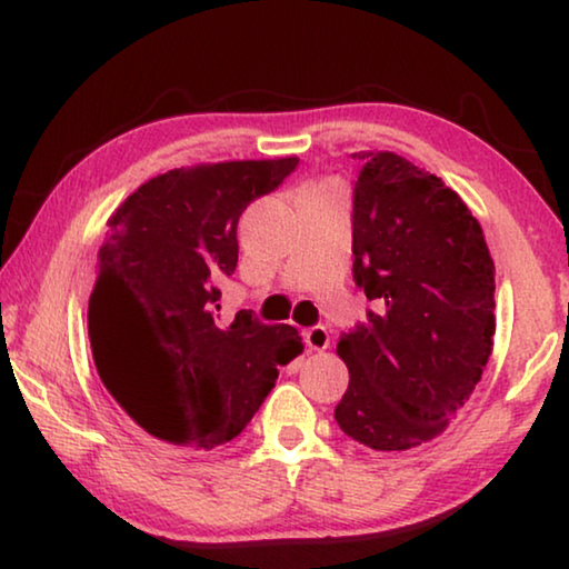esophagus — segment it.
Returning a JSON list of instances; mask_svg holds the SVG:
<instances>
[{"instance_id": "obj_1", "label": "esophagus", "mask_w": 569, "mask_h": 569, "mask_svg": "<svg viewBox=\"0 0 569 569\" xmlns=\"http://www.w3.org/2000/svg\"><path fill=\"white\" fill-rule=\"evenodd\" d=\"M302 339H306L308 349H318V352H321V349H329V345H331L329 329H326V326H321V323L310 326V329L302 331Z\"/></svg>"}]
</instances>
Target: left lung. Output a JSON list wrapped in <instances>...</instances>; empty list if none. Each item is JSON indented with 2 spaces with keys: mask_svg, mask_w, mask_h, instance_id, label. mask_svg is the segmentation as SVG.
Segmentation results:
<instances>
[{
  "mask_svg": "<svg viewBox=\"0 0 569 569\" xmlns=\"http://www.w3.org/2000/svg\"><path fill=\"white\" fill-rule=\"evenodd\" d=\"M352 274L376 302L339 337L349 388L341 432L407 450L446 430L492 355L495 263L477 217L438 176L396 152H360Z\"/></svg>",
  "mask_w": 569,
  "mask_h": 569,
  "instance_id": "8db88e82",
  "label": "left lung"
}]
</instances>
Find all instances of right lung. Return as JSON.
Here are the masks:
<instances>
[{"instance_id":"add662e5","label":"right lung","mask_w":569,"mask_h":569,"mask_svg":"<svg viewBox=\"0 0 569 569\" xmlns=\"http://www.w3.org/2000/svg\"><path fill=\"white\" fill-rule=\"evenodd\" d=\"M298 158L176 168L139 186L108 220L90 292L98 376L147 435L212 450L246 430L302 352L287 323L253 310L222 321L220 284L238 267V220Z\"/></svg>"}]
</instances>
